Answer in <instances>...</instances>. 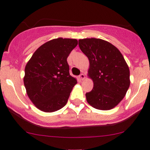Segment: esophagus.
<instances>
[{
    "mask_svg": "<svg viewBox=\"0 0 150 150\" xmlns=\"http://www.w3.org/2000/svg\"><path fill=\"white\" fill-rule=\"evenodd\" d=\"M79 77H80L81 80H84L85 79V75H84L83 73H82V74H80V76H79Z\"/></svg>",
    "mask_w": 150,
    "mask_h": 150,
    "instance_id": "34e87169",
    "label": "esophagus"
}]
</instances>
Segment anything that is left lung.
Listing matches in <instances>:
<instances>
[{
  "label": "left lung",
  "instance_id": "left-lung-1",
  "mask_svg": "<svg viewBox=\"0 0 150 150\" xmlns=\"http://www.w3.org/2000/svg\"><path fill=\"white\" fill-rule=\"evenodd\" d=\"M79 47L89 61L88 76L94 82L86 93L87 102L99 110H110L123 99L130 86V70L116 46L101 39L79 40Z\"/></svg>",
  "mask_w": 150,
  "mask_h": 150
}]
</instances>
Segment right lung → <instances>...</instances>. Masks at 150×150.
<instances>
[{
	"label": "right lung",
	"mask_w": 150,
	"mask_h": 150,
	"mask_svg": "<svg viewBox=\"0 0 150 150\" xmlns=\"http://www.w3.org/2000/svg\"><path fill=\"white\" fill-rule=\"evenodd\" d=\"M77 45V39H52L38 48L27 62L24 85L30 100L41 111H56L68 102L77 80L70 75L67 58Z\"/></svg>",
	"instance_id": "right-lung-1"
}]
</instances>
